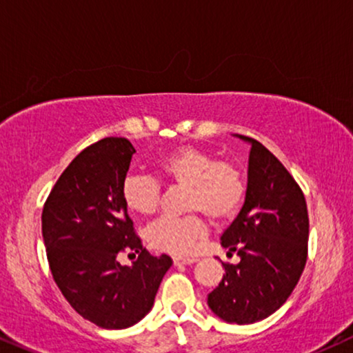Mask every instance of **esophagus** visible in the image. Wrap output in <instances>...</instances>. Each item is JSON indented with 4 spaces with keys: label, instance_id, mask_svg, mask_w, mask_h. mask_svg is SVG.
<instances>
[{
    "label": "esophagus",
    "instance_id": "34e87169",
    "mask_svg": "<svg viewBox=\"0 0 353 353\" xmlns=\"http://www.w3.org/2000/svg\"><path fill=\"white\" fill-rule=\"evenodd\" d=\"M174 265H189V264H194V262H197V259L195 257H187V256H174Z\"/></svg>",
    "mask_w": 353,
    "mask_h": 353
}]
</instances>
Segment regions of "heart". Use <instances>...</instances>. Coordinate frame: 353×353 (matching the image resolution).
Returning a JSON list of instances; mask_svg holds the SVG:
<instances>
[{"mask_svg":"<svg viewBox=\"0 0 353 353\" xmlns=\"http://www.w3.org/2000/svg\"><path fill=\"white\" fill-rule=\"evenodd\" d=\"M156 172L168 184L185 187L182 218H161L148 228L146 238L154 249L171 254H189L207 236V223L197 213L215 223L238 215L248 192L246 177L236 164L216 161L197 146H179L159 156ZM122 200L132 213L150 216L158 212L161 189L158 181L146 176H128L122 184Z\"/></svg>","mask_w":353,"mask_h":353,"instance_id":"obj_1","label":"heart"}]
</instances>
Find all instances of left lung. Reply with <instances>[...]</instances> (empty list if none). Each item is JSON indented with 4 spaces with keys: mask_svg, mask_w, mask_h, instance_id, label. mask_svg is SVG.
Wrapping results in <instances>:
<instances>
[{
    "mask_svg": "<svg viewBox=\"0 0 353 353\" xmlns=\"http://www.w3.org/2000/svg\"><path fill=\"white\" fill-rule=\"evenodd\" d=\"M251 143L243 208L221 234L239 264H225L208 306L226 323L252 324L275 313L292 295L307 257L306 200L293 176L264 145Z\"/></svg>",
    "mask_w": 353,
    "mask_h": 353,
    "instance_id": "obj_1",
    "label": "left lung"
}]
</instances>
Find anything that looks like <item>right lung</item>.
Here are the masks:
<instances>
[{"label": "right lung", "instance_id": "add662e5", "mask_svg": "<svg viewBox=\"0 0 353 353\" xmlns=\"http://www.w3.org/2000/svg\"><path fill=\"white\" fill-rule=\"evenodd\" d=\"M135 148L107 137L84 148L61 172L42 212L53 280L71 307L104 329H125L148 314L172 259L141 244L122 200ZM137 252L132 268L118 256Z\"/></svg>", "mask_w": 353, "mask_h": 353}]
</instances>
